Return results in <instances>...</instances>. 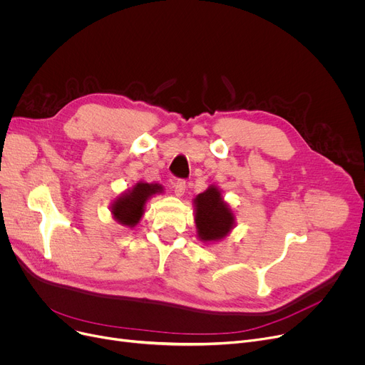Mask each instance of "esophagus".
Instances as JSON below:
<instances>
[{"mask_svg":"<svg viewBox=\"0 0 365 365\" xmlns=\"http://www.w3.org/2000/svg\"><path fill=\"white\" fill-rule=\"evenodd\" d=\"M173 187H175V195L182 197L185 194V190H186V182L185 180H178Z\"/></svg>","mask_w":365,"mask_h":365,"instance_id":"34e87169","label":"esophagus"}]
</instances>
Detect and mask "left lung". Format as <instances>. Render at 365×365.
<instances>
[{"label": "left lung", "mask_w": 365, "mask_h": 365, "mask_svg": "<svg viewBox=\"0 0 365 365\" xmlns=\"http://www.w3.org/2000/svg\"><path fill=\"white\" fill-rule=\"evenodd\" d=\"M195 223L198 238L204 242L225 238L235 225V216L223 198L217 186H208L194 200Z\"/></svg>", "instance_id": "1"}]
</instances>
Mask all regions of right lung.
I'll list each match as a JSON object with an SVG mask.
<instances>
[{
    "instance_id": "obj_1",
    "label": "right lung",
    "mask_w": 365,
    "mask_h": 365,
    "mask_svg": "<svg viewBox=\"0 0 365 365\" xmlns=\"http://www.w3.org/2000/svg\"><path fill=\"white\" fill-rule=\"evenodd\" d=\"M163 192V186L158 183L139 182L133 189L121 194L110 205V213L113 219L123 226L134 227L145 213L146 201L155 194Z\"/></svg>"
}]
</instances>
